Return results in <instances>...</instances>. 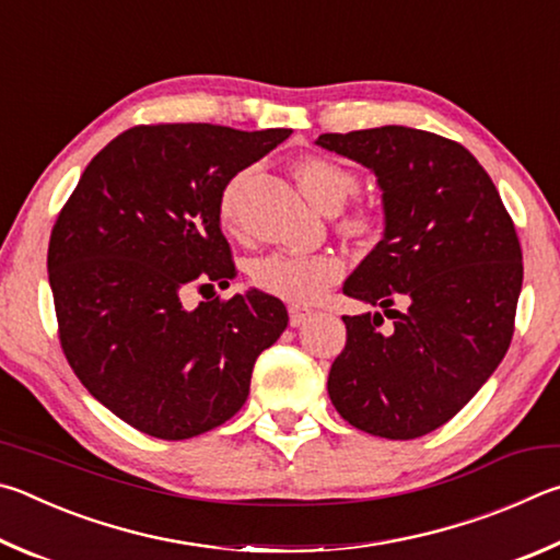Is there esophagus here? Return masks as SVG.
Instances as JSON below:
<instances>
[{
    "instance_id": "esophagus-1",
    "label": "esophagus",
    "mask_w": 560,
    "mask_h": 560,
    "mask_svg": "<svg viewBox=\"0 0 560 560\" xmlns=\"http://www.w3.org/2000/svg\"><path fill=\"white\" fill-rule=\"evenodd\" d=\"M307 315H310V310H307V307L290 305V325H292V327H300L302 322L307 319Z\"/></svg>"
}]
</instances>
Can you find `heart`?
Masks as SVG:
<instances>
[{
    "mask_svg": "<svg viewBox=\"0 0 560 560\" xmlns=\"http://www.w3.org/2000/svg\"><path fill=\"white\" fill-rule=\"evenodd\" d=\"M295 179L302 194L307 196L310 203L325 201H345L347 196L357 189V176L347 166H341L325 156H310L295 170ZM248 176L241 174L225 186L221 196V215L225 223L235 221V209H238L241 194L245 189ZM331 268L325 260L302 258V255H290V258H270L262 262L260 278L268 288L282 292L288 298H312L315 292L325 288L331 278Z\"/></svg>",
    "mask_w": 560,
    "mask_h": 560,
    "instance_id": "heart-1",
    "label": "heart"
}]
</instances>
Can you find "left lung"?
Segmentation results:
<instances>
[{
    "label": "left lung",
    "instance_id": "1",
    "mask_svg": "<svg viewBox=\"0 0 560 560\" xmlns=\"http://www.w3.org/2000/svg\"><path fill=\"white\" fill-rule=\"evenodd\" d=\"M376 176L384 235L345 282L378 307L345 317L327 390L349 425L413 440L459 413L504 359L524 265L497 186L463 144L404 125L319 135ZM404 294L409 310L390 311Z\"/></svg>",
    "mask_w": 560,
    "mask_h": 560
}]
</instances>
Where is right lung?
<instances>
[{
  "mask_svg": "<svg viewBox=\"0 0 560 560\" xmlns=\"http://www.w3.org/2000/svg\"><path fill=\"white\" fill-rule=\"evenodd\" d=\"M290 132L140 125L81 174L51 231L48 282L68 364L127 425L162 440L219 428L248 398L255 359L285 331L288 310L268 292L189 310L182 290L233 278L223 189Z\"/></svg>",
  "mask_w": 560,
  "mask_h": 560,
  "instance_id": "obj_1",
  "label": "right lung"
}]
</instances>
